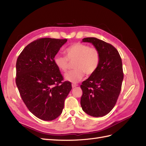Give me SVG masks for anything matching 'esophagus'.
Segmentation results:
<instances>
[{"label":"esophagus","mask_w":146,"mask_h":146,"mask_svg":"<svg viewBox=\"0 0 146 146\" xmlns=\"http://www.w3.org/2000/svg\"><path fill=\"white\" fill-rule=\"evenodd\" d=\"M78 86V85H77V84H72V88H75V87H76V86Z\"/></svg>","instance_id":"obj_1"}]
</instances>
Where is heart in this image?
I'll list each match as a JSON object with an SVG mask.
<instances>
[{
    "mask_svg": "<svg viewBox=\"0 0 146 146\" xmlns=\"http://www.w3.org/2000/svg\"><path fill=\"white\" fill-rule=\"evenodd\" d=\"M66 56L56 54L54 62L60 71H67L70 62L74 61V70L65 74L64 78L72 83L80 82L85 76L93 74L98 69L100 61V55L98 48L89 47L85 44L76 42L65 49Z\"/></svg>",
    "mask_w": 146,
    "mask_h": 146,
    "instance_id": "1",
    "label": "heart"
}]
</instances>
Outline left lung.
Wrapping results in <instances>:
<instances>
[{"mask_svg": "<svg viewBox=\"0 0 146 146\" xmlns=\"http://www.w3.org/2000/svg\"><path fill=\"white\" fill-rule=\"evenodd\" d=\"M83 42H91L100 55L98 69L80 86L82 110L89 115L102 117L109 113L116 105L123 78L121 56L111 44L96 38H85Z\"/></svg>", "mask_w": 146, "mask_h": 146, "instance_id": "obj_1", "label": "left lung"}]
</instances>
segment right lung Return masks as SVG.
I'll return each mask as SVG.
<instances>
[{
  "label": "right lung",
  "mask_w": 146,
  "mask_h": 146,
  "mask_svg": "<svg viewBox=\"0 0 146 146\" xmlns=\"http://www.w3.org/2000/svg\"><path fill=\"white\" fill-rule=\"evenodd\" d=\"M67 39L42 38L26 46L16 61V83L29 111L44 121H52L63 111L64 100L72 89L63 82L54 57Z\"/></svg>",
  "instance_id": "add662e5"
}]
</instances>
